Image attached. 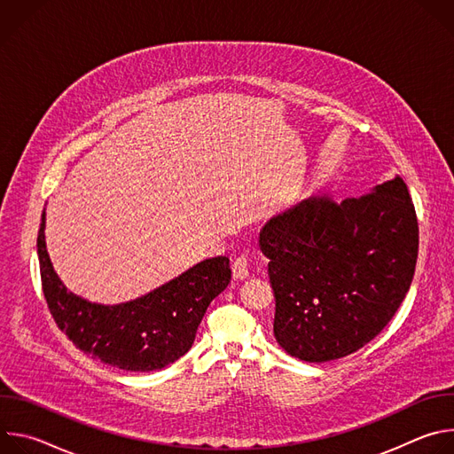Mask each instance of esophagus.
<instances>
[{"mask_svg":"<svg viewBox=\"0 0 454 454\" xmlns=\"http://www.w3.org/2000/svg\"><path fill=\"white\" fill-rule=\"evenodd\" d=\"M231 273H233V278H237V280H244L249 277V264H247L246 254H240L235 258L231 264Z\"/></svg>","mask_w":454,"mask_h":454,"instance_id":"esophagus-1","label":"esophagus"}]
</instances>
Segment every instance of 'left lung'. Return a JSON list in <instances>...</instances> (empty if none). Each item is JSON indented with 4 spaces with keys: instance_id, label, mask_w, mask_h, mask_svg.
I'll return each mask as SVG.
<instances>
[{
    "instance_id": "1",
    "label": "left lung",
    "mask_w": 454,
    "mask_h": 454,
    "mask_svg": "<svg viewBox=\"0 0 454 454\" xmlns=\"http://www.w3.org/2000/svg\"><path fill=\"white\" fill-rule=\"evenodd\" d=\"M278 345L307 363L370 343L410 291L419 223L403 177L359 198L316 193L261 230Z\"/></svg>"
}]
</instances>
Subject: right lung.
<instances>
[{
  "label": "right lung",
  "instance_id": "1",
  "mask_svg": "<svg viewBox=\"0 0 454 454\" xmlns=\"http://www.w3.org/2000/svg\"><path fill=\"white\" fill-rule=\"evenodd\" d=\"M46 214L37 233L43 293L57 327L84 354L127 372L161 370L184 356L210 301L230 280V258L214 256L125 303L88 301L64 286L46 251Z\"/></svg>",
  "mask_w": 454,
  "mask_h": 454
}]
</instances>
